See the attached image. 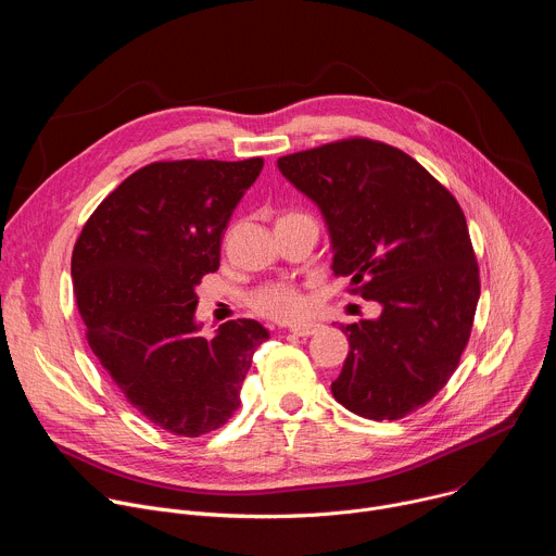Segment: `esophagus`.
Here are the masks:
<instances>
[{
    "mask_svg": "<svg viewBox=\"0 0 556 556\" xmlns=\"http://www.w3.org/2000/svg\"><path fill=\"white\" fill-rule=\"evenodd\" d=\"M321 330V326L319 324H294V326H290V332L294 334V337H312V334H316Z\"/></svg>",
    "mask_w": 556,
    "mask_h": 556,
    "instance_id": "34e87169",
    "label": "esophagus"
}]
</instances>
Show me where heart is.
<instances>
[{
	"instance_id": "heart-1",
	"label": "heart",
	"mask_w": 556,
	"mask_h": 556,
	"mask_svg": "<svg viewBox=\"0 0 556 556\" xmlns=\"http://www.w3.org/2000/svg\"><path fill=\"white\" fill-rule=\"evenodd\" d=\"M290 215H301V213H288L283 217H290ZM249 305L260 316H266V319L292 321L305 309V299L301 290L292 283H264L251 292Z\"/></svg>"
}]
</instances>
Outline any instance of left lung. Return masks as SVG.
<instances>
[{"label": "left lung", "instance_id": "left-lung-1", "mask_svg": "<svg viewBox=\"0 0 556 556\" xmlns=\"http://www.w3.org/2000/svg\"><path fill=\"white\" fill-rule=\"evenodd\" d=\"M277 167L321 208L334 275L382 307L341 326L350 352L334 399L367 420H401L448 382L470 337L480 268L466 217L420 163L378 140H337Z\"/></svg>", "mask_w": 556, "mask_h": 556}]
</instances>
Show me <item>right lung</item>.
I'll return each mask as SVG.
<instances>
[{
  "mask_svg": "<svg viewBox=\"0 0 556 556\" xmlns=\"http://www.w3.org/2000/svg\"><path fill=\"white\" fill-rule=\"evenodd\" d=\"M264 167L151 163L90 215L72 251V281L86 339L127 403L172 435L219 429L268 330L253 319L200 337L202 277L219 268L228 219Z\"/></svg>",
  "mask_w": 556,
  "mask_h": 556,
  "instance_id": "add662e5",
  "label": "right lung"
}]
</instances>
